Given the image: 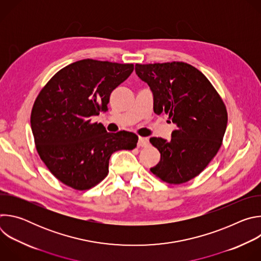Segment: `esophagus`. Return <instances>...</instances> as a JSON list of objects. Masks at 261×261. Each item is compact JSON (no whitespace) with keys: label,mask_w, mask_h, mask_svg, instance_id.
<instances>
[{"label":"esophagus","mask_w":261,"mask_h":261,"mask_svg":"<svg viewBox=\"0 0 261 261\" xmlns=\"http://www.w3.org/2000/svg\"><path fill=\"white\" fill-rule=\"evenodd\" d=\"M137 145L140 147H145V146H147L148 145V139L147 138H145V137H141V136H139V138H138V143H137Z\"/></svg>","instance_id":"1"}]
</instances>
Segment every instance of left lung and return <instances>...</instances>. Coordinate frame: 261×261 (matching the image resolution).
<instances>
[{"label": "left lung", "instance_id": "1", "mask_svg": "<svg viewBox=\"0 0 261 261\" xmlns=\"http://www.w3.org/2000/svg\"><path fill=\"white\" fill-rule=\"evenodd\" d=\"M137 75L151 87L154 113L176 124L171 139L152 137L160 162L151 171L170 185L197 176L217 155L227 126V109L198 69L184 62L136 64Z\"/></svg>", "mask_w": 261, "mask_h": 261}]
</instances>
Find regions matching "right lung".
Masks as SVG:
<instances>
[{"label": "right lung", "mask_w": 261, "mask_h": 261, "mask_svg": "<svg viewBox=\"0 0 261 261\" xmlns=\"http://www.w3.org/2000/svg\"><path fill=\"white\" fill-rule=\"evenodd\" d=\"M133 69V64L81 60L58 71L37 96L31 113L36 150L68 187H95L108 174L111 154L136 147V134L109 133L91 120L106 113L111 92Z\"/></svg>", "instance_id": "1"}]
</instances>
